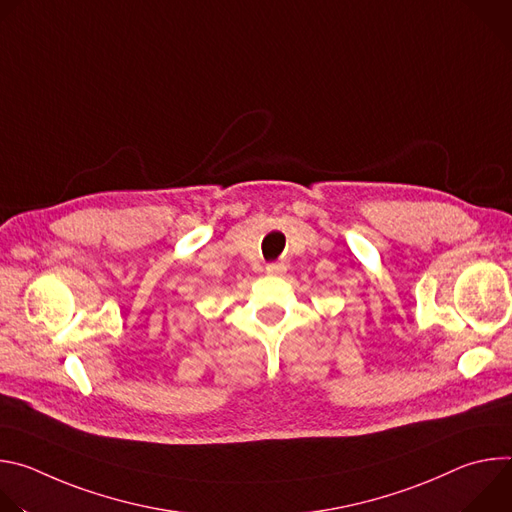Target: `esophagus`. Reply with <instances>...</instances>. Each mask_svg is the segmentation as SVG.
<instances>
[{"label":"esophagus","mask_w":512,"mask_h":512,"mask_svg":"<svg viewBox=\"0 0 512 512\" xmlns=\"http://www.w3.org/2000/svg\"><path fill=\"white\" fill-rule=\"evenodd\" d=\"M265 271H267L269 275H283V273H285V263H279V261H275V263H267Z\"/></svg>","instance_id":"1"}]
</instances>
